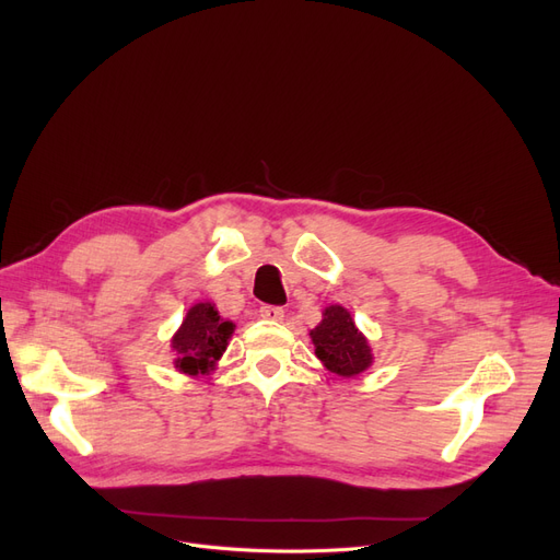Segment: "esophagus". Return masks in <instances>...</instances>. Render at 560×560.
Instances as JSON below:
<instances>
[{"mask_svg": "<svg viewBox=\"0 0 560 560\" xmlns=\"http://www.w3.org/2000/svg\"><path fill=\"white\" fill-rule=\"evenodd\" d=\"M260 317L262 319H275V322H279V319H283V308L281 306H270V304H265V306H260Z\"/></svg>", "mask_w": 560, "mask_h": 560, "instance_id": "34e87169", "label": "esophagus"}]
</instances>
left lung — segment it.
Masks as SVG:
<instances>
[{
	"label": "left lung",
	"instance_id": "obj_1",
	"mask_svg": "<svg viewBox=\"0 0 560 560\" xmlns=\"http://www.w3.org/2000/svg\"><path fill=\"white\" fill-rule=\"evenodd\" d=\"M311 340L322 365L338 376H359L374 361L368 338L340 304L325 308L322 322L311 331Z\"/></svg>",
	"mask_w": 560,
	"mask_h": 560
}]
</instances>
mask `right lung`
<instances>
[{"label": "right lung", "mask_w": 560, "mask_h": 560, "mask_svg": "<svg viewBox=\"0 0 560 560\" xmlns=\"http://www.w3.org/2000/svg\"><path fill=\"white\" fill-rule=\"evenodd\" d=\"M233 329V322L224 319L215 304H195L186 313L179 331L172 336V349L176 351L174 368L188 376L213 372L215 363L224 354Z\"/></svg>", "instance_id": "obj_1"}]
</instances>
